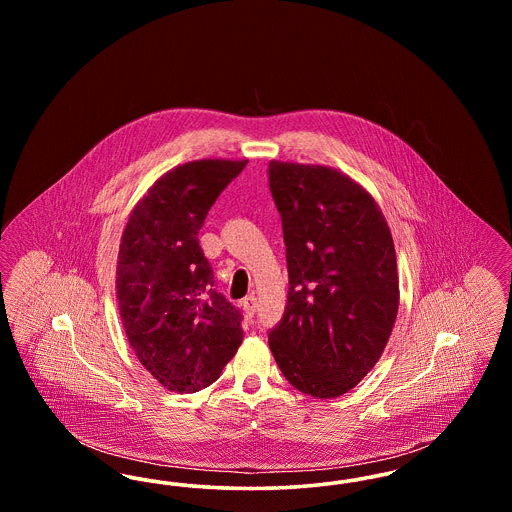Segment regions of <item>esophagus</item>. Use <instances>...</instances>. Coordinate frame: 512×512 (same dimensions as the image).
<instances>
[{
	"mask_svg": "<svg viewBox=\"0 0 512 512\" xmlns=\"http://www.w3.org/2000/svg\"><path fill=\"white\" fill-rule=\"evenodd\" d=\"M242 307H244L245 315H247V317H253V315H255V307H257V299H255V295L245 297L244 301H242Z\"/></svg>",
	"mask_w": 512,
	"mask_h": 512,
	"instance_id": "1",
	"label": "esophagus"
}]
</instances>
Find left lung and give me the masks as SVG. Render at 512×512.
I'll return each instance as SVG.
<instances>
[{
  "instance_id": "1",
  "label": "left lung",
  "mask_w": 512,
  "mask_h": 512,
  "mask_svg": "<svg viewBox=\"0 0 512 512\" xmlns=\"http://www.w3.org/2000/svg\"><path fill=\"white\" fill-rule=\"evenodd\" d=\"M268 182L290 274L268 345L295 390L334 399L365 378L390 340L399 309L390 226L374 197L338 169L270 161Z\"/></svg>"
}]
</instances>
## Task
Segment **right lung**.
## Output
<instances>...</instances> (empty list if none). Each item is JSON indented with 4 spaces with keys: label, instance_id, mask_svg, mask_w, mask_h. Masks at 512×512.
Wrapping results in <instances>:
<instances>
[{
    "label": "right lung",
    "instance_id": "right-lung-1",
    "mask_svg": "<svg viewBox=\"0 0 512 512\" xmlns=\"http://www.w3.org/2000/svg\"><path fill=\"white\" fill-rule=\"evenodd\" d=\"M247 159L174 167L132 209L117 259V299L130 347L169 391L211 386L244 340L240 311L215 292L199 230Z\"/></svg>",
    "mask_w": 512,
    "mask_h": 512
}]
</instances>
